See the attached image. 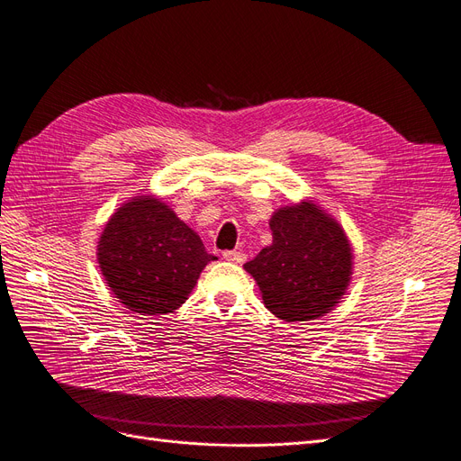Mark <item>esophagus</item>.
Instances as JSON below:
<instances>
[{
  "mask_svg": "<svg viewBox=\"0 0 461 461\" xmlns=\"http://www.w3.org/2000/svg\"><path fill=\"white\" fill-rule=\"evenodd\" d=\"M221 257H224V260L233 262V264H243L245 262V255L241 250H226Z\"/></svg>",
  "mask_w": 461,
  "mask_h": 461,
  "instance_id": "34e87169",
  "label": "esophagus"
}]
</instances>
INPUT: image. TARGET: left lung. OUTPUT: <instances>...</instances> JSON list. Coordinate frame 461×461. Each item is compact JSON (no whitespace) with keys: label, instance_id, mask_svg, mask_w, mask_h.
Instances as JSON below:
<instances>
[{"label":"left lung","instance_id":"8db88e82","mask_svg":"<svg viewBox=\"0 0 461 461\" xmlns=\"http://www.w3.org/2000/svg\"><path fill=\"white\" fill-rule=\"evenodd\" d=\"M272 245L243 268L255 277L264 306L284 321H310L331 312L347 293L354 255L339 221L314 201L281 206L270 218Z\"/></svg>","mask_w":461,"mask_h":461}]
</instances>
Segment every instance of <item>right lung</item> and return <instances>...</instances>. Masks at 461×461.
<instances>
[{
    "mask_svg": "<svg viewBox=\"0 0 461 461\" xmlns=\"http://www.w3.org/2000/svg\"><path fill=\"white\" fill-rule=\"evenodd\" d=\"M212 260L201 237L155 195H138L116 209L97 243L113 294L141 316L180 308Z\"/></svg>",
    "mask_w": 461,
    "mask_h": 461,
    "instance_id": "right-lung-1",
    "label": "right lung"
}]
</instances>
